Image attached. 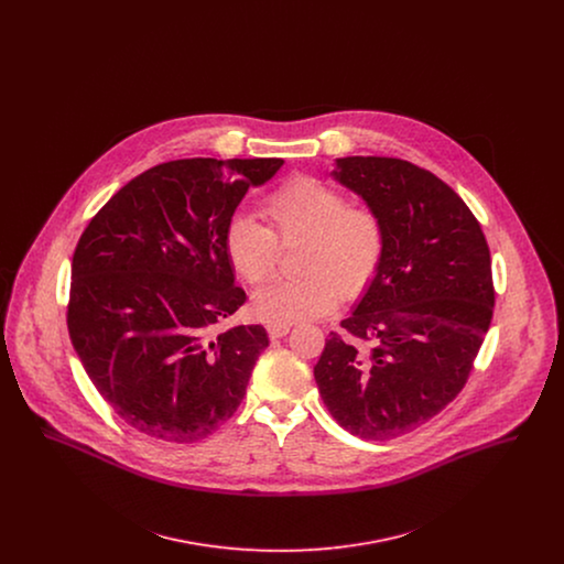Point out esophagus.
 <instances>
[{
	"mask_svg": "<svg viewBox=\"0 0 564 564\" xmlns=\"http://www.w3.org/2000/svg\"><path fill=\"white\" fill-rule=\"evenodd\" d=\"M288 334H290V325H283V323H270V338H283V336H288Z\"/></svg>",
	"mask_w": 564,
	"mask_h": 564,
	"instance_id": "esophagus-1",
	"label": "esophagus"
}]
</instances>
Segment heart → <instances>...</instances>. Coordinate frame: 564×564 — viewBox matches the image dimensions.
I'll return each mask as SVG.
<instances>
[{
  "label": "heart",
  "instance_id": "heart-1",
  "mask_svg": "<svg viewBox=\"0 0 564 564\" xmlns=\"http://www.w3.org/2000/svg\"><path fill=\"white\" fill-rule=\"evenodd\" d=\"M283 241L304 239L295 279H274L253 294V311L270 323L317 319L334 311L340 294L359 295L375 279L384 251L380 219L315 177L300 175L264 200ZM226 251L249 283H260L276 264L279 242L269 226L251 214H235L226 226Z\"/></svg>",
  "mask_w": 564,
  "mask_h": 564
}]
</instances>
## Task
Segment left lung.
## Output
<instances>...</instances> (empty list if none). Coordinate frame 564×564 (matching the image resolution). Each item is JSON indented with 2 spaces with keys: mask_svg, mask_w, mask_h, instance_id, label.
Returning a JSON list of instances; mask_svg holds the SVG:
<instances>
[{
  "mask_svg": "<svg viewBox=\"0 0 564 564\" xmlns=\"http://www.w3.org/2000/svg\"><path fill=\"white\" fill-rule=\"evenodd\" d=\"M334 182L380 219L375 279L315 366L323 403L340 427L372 442L405 435L455 400L492 319L490 251L455 189L400 159H336Z\"/></svg>",
  "mask_w": 564,
  "mask_h": 564,
  "instance_id": "obj_1",
  "label": "left lung"
}]
</instances>
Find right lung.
Masks as SVG:
<instances>
[{
    "mask_svg": "<svg viewBox=\"0 0 564 564\" xmlns=\"http://www.w3.org/2000/svg\"><path fill=\"white\" fill-rule=\"evenodd\" d=\"M283 162H164L86 226L72 262L69 338L95 389L133 430L189 444L241 405L269 334L262 325L219 329L245 302L224 237L247 189Z\"/></svg>",
    "mask_w": 564,
    "mask_h": 564,
    "instance_id": "obj_1",
    "label": "right lung"
}]
</instances>
